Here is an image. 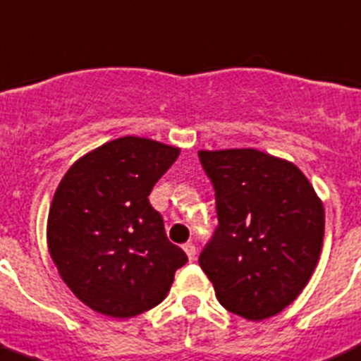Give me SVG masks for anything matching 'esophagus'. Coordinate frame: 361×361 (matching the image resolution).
I'll return each instance as SVG.
<instances>
[{
	"label": "esophagus",
	"instance_id": "obj_1",
	"mask_svg": "<svg viewBox=\"0 0 361 361\" xmlns=\"http://www.w3.org/2000/svg\"><path fill=\"white\" fill-rule=\"evenodd\" d=\"M183 251H185V255H187V258H188V260H190V262L194 260V258H196V245L190 244V242L183 245Z\"/></svg>",
	"mask_w": 361,
	"mask_h": 361
}]
</instances>
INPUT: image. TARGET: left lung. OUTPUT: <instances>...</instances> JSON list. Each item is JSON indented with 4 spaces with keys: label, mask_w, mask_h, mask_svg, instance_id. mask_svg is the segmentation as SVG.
I'll return each mask as SVG.
<instances>
[{
    "label": "left lung",
    "mask_w": 361,
    "mask_h": 361,
    "mask_svg": "<svg viewBox=\"0 0 361 361\" xmlns=\"http://www.w3.org/2000/svg\"><path fill=\"white\" fill-rule=\"evenodd\" d=\"M219 228L200 265L228 312L264 321L295 301L324 238V207L298 165L252 147L197 151Z\"/></svg>",
    "instance_id": "left-lung-1"
}]
</instances>
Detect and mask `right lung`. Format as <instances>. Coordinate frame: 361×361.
<instances>
[{"label": "right lung", "mask_w": 361, "mask_h": 361, "mask_svg": "<svg viewBox=\"0 0 361 361\" xmlns=\"http://www.w3.org/2000/svg\"><path fill=\"white\" fill-rule=\"evenodd\" d=\"M180 151L128 135L80 157L60 180L46 226L49 255L94 312L130 319L154 308L187 264L147 200Z\"/></svg>", "instance_id": "1"}]
</instances>
